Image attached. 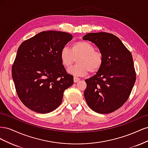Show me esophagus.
I'll return each mask as SVG.
<instances>
[{"instance_id": "1", "label": "esophagus", "mask_w": 148, "mask_h": 148, "mask_svg": "<svg viewBox=\"0 0 148 148\" xmlns=\"http://www.w3.org/2000/svg\"><path fill=\"white\" fill-rule=\"evenodd\" d=\"M79 81V79L78 78H77V77H74L73 78V82H74V83H77Z\"/></svg>"}]
</instances>
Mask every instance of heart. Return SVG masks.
<instances>
[{"label": "heart", "mask_w": 148, "mask_h": 148, "mask_svg": "<svg viewBox=\"0 0 148 148\" xmlns=\"http://www.w3.org/2000/svg\"><path fill=\"white\" fill-rule=\"evenodd\" d=\"M95 47L88 41H79L73 43L71 50L66 47L61 49L60 58L66 69H69L75 62L77 65L68 70V72L76 77H83L89 73H97L103 64V56Z\"/></svg>", "instance_id": "1"}]
</instances>
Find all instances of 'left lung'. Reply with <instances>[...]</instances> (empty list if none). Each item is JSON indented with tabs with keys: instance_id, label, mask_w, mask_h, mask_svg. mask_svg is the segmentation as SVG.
Instances as JSON below:
<instances>
[{
	"instance_id": "left-lung-1",
	"label": "left lung",
	"mask_w": 148,
	"mask_h": 148,
	"mask_svg": "<svg viewBox=\"0 0 148 148\" xmlns=\"http://www.w3.org/2000/svg\"><path fill=\"white\" fill-rule=\"evenodd\" d=\"M83 39L95 44L103 56L101 69L85 80L87 104L97 113L113 112L127 101L136 81L132 53L112 34L88 33Z\"/></svg>"
}]
</instances>
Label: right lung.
Returning <instances> with one entry per match:
<instances>
[{
    "label": "right lung",
    "instance_id": "1",
    "mask_svg": "<svg viewBox=\"0 0 148 148\" xmlns=\"http://www.w3.org/2000/svg\"><path fill=\"white\" fill-rule=\"evenodd\" d=\"M72 38L62 31H42L18 47L12 75L18 96L28 109L47 114L61 104L73 77L62 64L60 52Z\"/></svg>",
    "mask_w": 148,
    "mask_h": 148
}]
</instances>
